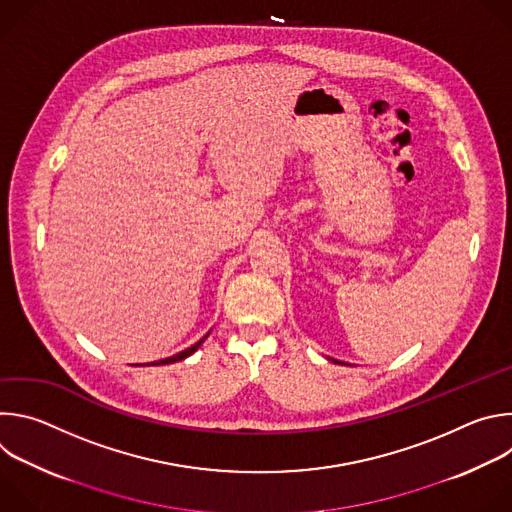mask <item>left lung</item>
I'll return each mask as SVG.
<instances>
[{
  "label": "left lung",
  "instance_id": "left-lung-1",
  "mask_svg": "<svg viewBox=\"0 0 512 512\" xmlns=\"http://www.w3.org/2000/svg\"><path fill=\"white\" fill-rule=\"evenodd\" d=\"M334 362H338V360H334Z\"/></svg>",
  "mask_w": 512,
  "mask_h": 512
}]
</instances>
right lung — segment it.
I'll list each match as a JSON object with an SVG mask.
<instances>
[{
	"label": "right lung",
	"mask_w": 512,
	"mask_h": 512,
	"mask_svg": "<svg viewBox=\"0 0 512 512\" xmlns=\"http://www.w3.org/2000/svg\"><path fill=\"white\" fill-rule=\"evenodd\" d=\"M204 340H206V336H204V338H202V340H198V342H196V344H192V346H190V348H186V350H182V352H178V354H174V356H170V358H164V360H158V362H156V364H170V362H178V360H184V358H186V356H190V354H192V352H194V350H198V346H200V344H202V342H204ZM152 364H154V362H152Z\"/></svg>",
	"instance_id": "add662e5"
}]
</instances>
